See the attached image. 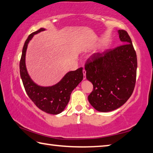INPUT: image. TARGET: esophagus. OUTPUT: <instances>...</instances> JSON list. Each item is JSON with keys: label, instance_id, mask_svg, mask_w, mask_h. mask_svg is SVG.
I'll use <instances>...</instances> for the list:
<instances>
[{"label": "esophagus", "instance_id": "1", "mask_svg": "<svg viewBox=\"0 0 153 153\" xmlns=\"http://www.w3.org/2000/svg\"><path fill=\"white\" fill-rule=\"evenodd\" d=\"M86 70L85 69H83V75H84V79H86Z\"/></svg>", "mask_w": 153, "mask_h": 153}]
</instances>
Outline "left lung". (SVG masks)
<instances>
[{
    "instance_id": "left-lung-1",
    "label": "left lung",
    "mask_w": 153,
    "mask_h": 153,
    "mask_svg": "<svg viewBox=\"0 0 153 153\" xmlns=\"http://www.w3.org/2000/svg\"><path fill=\"white\" fill-rule=\"evenodd\" d=\"M124 44L102 53H96L85 64L86 76L93 84L88 99L96 110L108 112L122 106L135 88L137 56L127 31L118 30Z\"/></svg>"
}]
</instances>
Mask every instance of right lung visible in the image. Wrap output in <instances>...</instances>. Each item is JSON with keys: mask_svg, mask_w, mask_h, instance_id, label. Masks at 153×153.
Here are the masks:
<instances>
[{"mask_svg": "<svg viewBox=\"0 0 153 153\" xmlns=\"http://www.w3.org/2000/svg\"><path fill=\"white\" fill-rule=\"evenodd\" d=\"M45 29L42 28L31 33L24 43L20 62V72L25 91L38 108L50 114H58L65 110L69 103L74 89L83 79V68L68 72L56 84L52 86H41L34 82L28 74L25 58L28 44L33 36Z\"/></svg>", "mask_w": 153, "mask_h": 153, "instance_id": "1", "label": "right lung"}]
</instances>
